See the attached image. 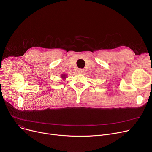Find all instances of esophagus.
<instances>
[{
    "label": "esophagus",
    "mask_w": 152,
    "mask_h": 152,
    "mask_svg": "<svg viewBox=\"0 0 152 152\" xmlns=\"http://www.w3.org/2000/svg\"><path fill=\"white\" fill-rule=\"evenodd\" d=\"M79 73H84V69H82V68L79 69Z\"/></svg>",
    "instance_id": "34e87169"
}]
</instances>
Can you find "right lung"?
<instances>
[{"mask_svg": "<svg viewBox=\"0 0 152 152\" xmlns=\"http://www.w3.org/2000/svg\"><path fill=\"white\" fill-rule=\"evenodd\" d=\"M65 76H66V75H63V76H62V77L65 78Z\"/></svg>", "mask_w": 152, "mask_h": 152, "instance_id": "obj_1", "label": "right lung"}]
</instances>
